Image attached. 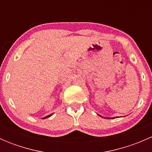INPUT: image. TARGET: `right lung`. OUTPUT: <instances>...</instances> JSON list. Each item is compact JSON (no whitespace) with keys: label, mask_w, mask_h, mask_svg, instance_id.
I'll return each mask as SVG.
<instances>
[{"label":"right lung","mask_w":152,"mask_h":152,"mask_svg":"<svg viewBox=\"0 0 152 152\" xmlns=\"http://www.w3.org/2000/svg\"><path fill=\"white\" fill-rule=\"evenodd\" d=\"M52 115H48V116H46V117H45V118H43V119L44 118H48V117H50V116H51Z\"/></svg>","instance_id":"1"}]
</instances>
